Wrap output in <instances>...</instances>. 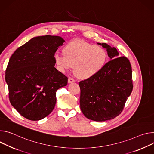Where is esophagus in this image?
I'll list each match as a JSON object with an SVG mask.
<instances>
[{
	"mask_svg": "<svg viewBox=\"0 0 154 154\" xmlns=\"http://www.w3.org/2000/svg\"><path fill=\"white\" fill-rule=\"evenodd\" d=\"M75 82V80L73 79V78H68V82L69 83V84H70V83H73V82Z\"/></svg>",
	"mask_w": 154,
	"mask_h": 154,
	"instance_id": "34e87169",
	"label": "esophagus"
}]
</instances>
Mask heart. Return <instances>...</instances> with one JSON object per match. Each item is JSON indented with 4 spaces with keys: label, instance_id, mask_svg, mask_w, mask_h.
Returning <instances> with one entry per match:
<instances>
[{
    "label": "heart",
    "instance_id": "obj_1",
    "mask_svg": "<svg viewBox=\"0 0 154 154\" xmlns=\"http://www.w3.org/2000/svg\"><path fill=\"white\" fill-rule=\"evenodd\" d=\"M63 53L56 52L54 55L57 70L65 72L74 66L75 74L81 79H88L97 75L103 68L108 58L103 48L79 40L65 46Z\"/></svg>",
    "mask_w": 154,
    "mask_h": 154
}]
</instances>
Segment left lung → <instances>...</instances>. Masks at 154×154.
Masks as SVG:
<instances>
[{"label":"left lung","mask_w":154,"mask_h":154,"mask_svg":"<svg viewBox=\"0 0 154 154\" xmlns=\"http://www.w3.org/2000/svg\"><path fill=\"white\" fill-rule=\"evenodd\" d=\"M106 49L110 61L95 76L80 81V108L88 119L102 122L121 113L132 89V70L125 57L117 49L97 43Z\"/></svg>","instance_id":"1"}]
</instances>
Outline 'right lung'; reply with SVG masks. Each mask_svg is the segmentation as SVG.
<instances>
[{
  "instance_id": "obj_1",
  "label": "right lung",
  "mask_w": 154,
  "mask_h": 154,
  "mask_svg": "<svg viewBox=\"0 0 154 154\" xmlns=\"http://www.w3.org/2000/svg\"><path fill=\"white\" fill-rule=\"evenodd\" d=\"M59 36L33 37L11 56L5 72L9 99L22 116L39 121L54 108L56 92L68 78L54 67V55L63 45Z\"/></svg>"
}]
</instances>
